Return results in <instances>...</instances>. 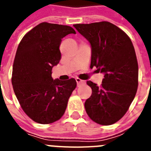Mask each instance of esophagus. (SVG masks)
I'll return each mask as SVG.
<instances>
[{
    "mask_svg": "<svg viewBox=\"0 0 151 151\" xmlns=\"http://www.w3.org/2000/svg\"><path fill=\"white\" fill-rule=\"evenodd\" d=\"M76 80L77 85H78V86L80 85H82V84L85 83V81H83V80H82V79H80V78H76Z\"/></svg>",
    "mask_w": 151,
    "mask_h": 151,
    "instance_id": "34e87169",
    "label": "esophagus"
}]
</instances>
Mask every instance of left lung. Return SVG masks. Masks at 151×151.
I'll return each mask as SVG.
<instances>
[{
    "mask_svg": "<svg viewBox=\"0 0 151 151\" xmlns=\"http://www.w3.org/2000/svg\"><path fill=\"white\" fill-rule=\"evenodd\" d=\"M91 47V68L104 74L101 86L88 81L92 94L85 103L94 122L109 125L129 110L138 85V65L129 36L109 22L73 25Z\"/></svg>",
    "mask_w": 151,
    "mask_h": 151,
    "instance_id": "obj_1",
    "label": "left lung"
}]
</instances>
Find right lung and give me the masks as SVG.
Masks as SVG:
<instances>
[{"label":"right lung","instance_id":"obj_1","mask_svg":"<svg viewBox=\"0 0 151 151\" xmlns=\"http://www.w3.org/2000/svg\"><path fill=\"white\" fill-rule=\"evenodd\" d=\"M76 34L70 26L41 22L26 33L13 62L12 85L26 115L41 124L63 116L68 100L76 87L74 78L60 81L51 77L52 68L61 59L62 38Z\"/></svg>","mask_w":151,"mask_h":151}]
</instances>
